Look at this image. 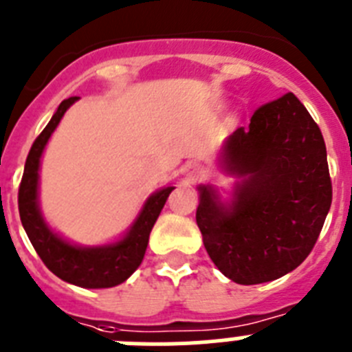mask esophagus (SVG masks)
Returning a JSON list of instances; mask_svg holds the SVG:
<instances>
[{"label":"esophagus","instance_id":"1","mask_svg":"<svg viewBox=\"0 0 352 352\" xmlns=\"http://www.w3.org/2000/svg\"><path fill=\"white\" fill-rule=\"evenodd\" d=\"M182 173H184V177L189 180V182H196V180L201 179L203 173H205V170H203V166L199 165V163H196V161H189V163H186V165H184Z\"/></svg>","mask_w":352,"mask_h":352}]
</instances>
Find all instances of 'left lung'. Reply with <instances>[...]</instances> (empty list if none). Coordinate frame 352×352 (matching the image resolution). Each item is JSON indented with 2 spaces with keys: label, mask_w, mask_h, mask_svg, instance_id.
I'll use <instances>...</instances> for the list:
<instances>
[{
  "label": "left lung",
  "mask_w": 352,
  "mask_h": 352,
  "mask_svg": "<svg viewBox=\"0 0 352 352\" xmlns=\"http://www.w3.org/2000/svg\"><path fill=\"white\" fill-rule=\"evenodd\" d=\"M241 177L231 203L199 186L196 222L213 264L239 285L278 280L305 261L331 205L321 130L292 91L267 102L222 147Z\"/></svg>",
  "instance_id": "1"
}]
</instances>
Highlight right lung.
Listing matches in <instances>:
<instances>
[{
  "label": "right lung",
  "instance_id": "add662e5",
  "mask_svg": "<svg viewBox=\"0 0 352 352\" xmlns=\"http://www.w3.org/2000/svg\"><path fill=\"white\" fill-rule=\"evenodd\" d=\"M78 98L80 97H69L62 100L50 123L32 144L19 187V213L36 254L55 276L81 288H111L126 281L140 265L149 243L151 229L173 187H163L151 195L126 234L109 245L78 246L52 231L43 219L38 201L41 154L64 113Z\"/></svg>",
  "mask_w": 352,
  "mask_h": 352
}]
</instances>
